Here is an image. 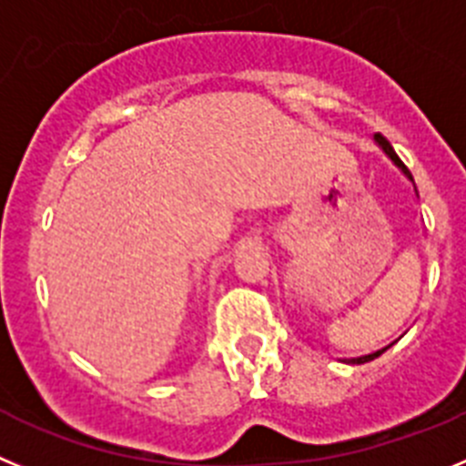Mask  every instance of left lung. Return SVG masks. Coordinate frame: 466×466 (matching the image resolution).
<instances>
[{
    "label": "left lung",
    "instance_id": "left-lung-1",
    "mask_svg": "<svg viewBox=\"0 0 466 466\" xmlns=\"http://www.w3.org/2000/svg\"><path fill=\"white\" fill-rule=\"evenodd\" d=\"M374 141H376V146H379L380 150H383L385 155H388L390 160H392V165L397 167V169L401 171V174L406 176V178H409V181H413V176H410V171L406 169V165L404 162L400 160V155L395 153V148H392V146H390V141L385 139L383 134H374ZM413 192H416V197H418V190H416V186H413ZM397 341V339H395ZM392 341V343H395ZM392 343H388V346H383L380 348V350H374V353H369V355H360V358H348V360H341V362H348V364H364V362H369V360H374V358H379L380 353H385V350H388L390 346H392Z\"/></svg>",
    "mask_w": 466,
    "mask_h": 466
}]
</instances>
